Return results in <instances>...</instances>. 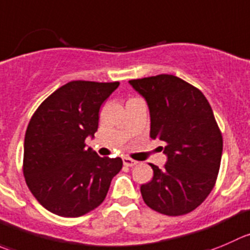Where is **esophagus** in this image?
I'll use <instances>...</instances> for the list:
<instances>
[{"instance_id": "1", "label": "esophagus", "mask_w": 250, "mask_h": 250, "mask_svg": "<svg viewBox=\"0 0 250 250\" xmlns=\"http://www.w3.org/2000/svg\"><path fill=\"white\" fill-rule=\"evenodd\" d=\"M137 164H138V162L135 161V160L130 159V157H123V165H125V166L133 167V166H135Z\"/></svg>"}]
</instances>
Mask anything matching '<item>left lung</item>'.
Wrapping results in <instances>:
<instances>
[{
  "label": "left lung",
  "mask_w": 250,
  "mask_h": 250,
  "mask_svg": "<svg viewBox=\"0 0 250 250\" xmlns=\"http://www.w3.org/2000/svg\"><path fill=\"white\" fill-rule=\"evenodd\" d=\"M146 100L150 137L165 142L167 162L150 165L154 177L140 192L150 209L181 216L197 209L216 183L222 134L209 101L192 84L172 74L129 81Z\"/></svg>",
  "instance_id": "left-lung-1"
}]
</instances>
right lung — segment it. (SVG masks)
<instances>
[{
	"instance_id": "right-lung-1",
	"label": "right lung",
	"mask_w": 250,
	"mask_h": 250,
	"mask_svg": "<svg viewBox=\"0 0 250 250\" xmlns=\"http://www.w3.org/2000/svg\"><path fill=\"white\" fill-rule=\"evenodd\" d=\"M120 83L73 81L53 91L36 108L24 139L23 173L30 192L45 209L79 217L105 200L122 159L100 157L89 147L99 111Z\"/></svg>"
}]
</instances>
